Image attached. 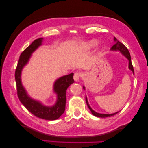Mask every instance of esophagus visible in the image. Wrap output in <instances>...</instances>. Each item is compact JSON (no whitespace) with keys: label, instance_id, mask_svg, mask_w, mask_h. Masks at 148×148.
Instances as JSON below:
<instances>
[{"label":"esophagus","instance_id":"esophagus-1","mask_svg":"<svg viewBox=\"0 0 148 148\" xmlns=\"http://www.w3.org/2000/svg\"><path fill=\"white\" fill-rule=\"evenodd\" d=\"M84 74L82 72H79V71H77L74 74V77L73 78L75 80V81H78V79L79 78H82L83 77Z\"/></svg>","mask_w":148,"mask_h":148}]
</instances>
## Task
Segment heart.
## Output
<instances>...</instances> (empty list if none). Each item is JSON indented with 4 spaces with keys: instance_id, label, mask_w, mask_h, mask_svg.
I'll use <instances>...</instances> for the list:
<instances>
[{
    "instance_id": "obj_1",
    "label": "heart",
    "mask_w": 148,
    "mask_h": 148,
    "mask_svg": "<svg viewBox=\"0 0 148 148\" xmlns=\"http://www.w3.org/2000/svg\"><path fill=\"white\" fill-rule=\"evenodd\" d=\"M92 44H95V41H92Z\"/></svg>"
}]
</instances>
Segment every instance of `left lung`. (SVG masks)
Masks as SVG:
<instances>
[{"instance_id": "8db88e82", "label": "left lung", "mask_w": 148, "mask_h": 148, "mask_svg": "<svg viewBox=\"0 0 148 148\" xmlns=\"http://www.w3.org/2000/svg\"><path fill=\"white\" fill-rule=\"evenodd\" d=\"M114 41L116 42L115 44H114V45L112 47L110 48V50L111 51H119L121 53H122V54L126 57L128 60H129V65H128V68L130 69V70H131L133 73L134 74V69H133V65H132V60H131V56H130V52L128 51V49L125 47V46L124 45V44H123L122 43H121L120 42H119V41H117V39H116L115 38H114ZM84 86H83V89H84ZM86 104L88 105V108L89 109V110H91V113L92 114V115H94L95 116H96V117H111V116H113L114 115H115L116 114H117L119 112H117L116 113H114V114H99V113H97L96 112H95V110H93L91 107L89 106V104H88V100H87V98L86 97Z\"/></svg>"}]
</instances>
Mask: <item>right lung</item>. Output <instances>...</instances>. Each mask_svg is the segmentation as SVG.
Wrapping results in <instances>:
<instances>
[{
    "mask_svg": "<svg viewBox=\"0 0 148 148\" xmlns=\"http://www.w3.org/2000/svg\"><path fill=\"white\" fill-rule=\"evenodd\" d=\"M42 39L43 38H41L34 40L21 53L15 70V78L18 97L22 104L36 117L47 120H53L59 119L64 112L66 103V91L70 85L74 83L73 73L62 77L56 81L53 85V91L57 93V100L56 104L51 107L45 106L39 101L31 99L27 95L21 82L22 69L28 63L31 53L41 45Z\"/></svg>",
    "mask_w": 148,
    "mask_h": 148,
    "instance_id": "1",
    "label": "right lung"
}]
</instances>
